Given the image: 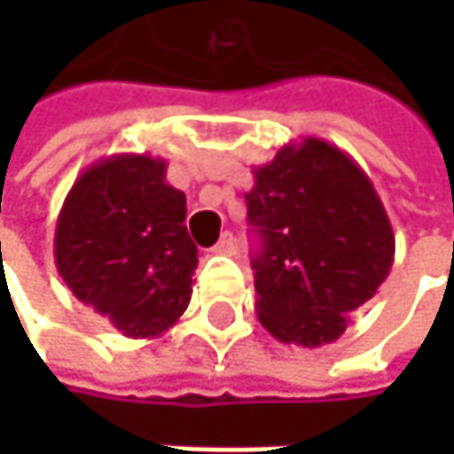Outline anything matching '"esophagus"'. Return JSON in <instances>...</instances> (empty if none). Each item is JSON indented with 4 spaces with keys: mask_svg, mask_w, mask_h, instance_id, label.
Wrapping results in <instances>:
<instances>
[{
    "mask_svg": "<svg viewBox=\"0 0 454 454\" xmlns=\"http://www.w3.org/2000/svg\"><path fill=\"white\" fill-rule=\"evenodd\" d=\"M233 249H236V241H233L231 233H223V236L218 239V244L213 247L215 254H233Z\"/></svg>",
    "mask_w": 454,
    "mask_h": 454,
    "instance_id": "1",
    "label": "esophagus"
}]
</instances>
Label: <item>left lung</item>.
<instances>
[{
  "label": "left lung",
  "instance_id": "8db88e82",
  "mask_svg": "<svg viewBox=\"0 0 454 454\" xmlns=\"http://www.w3.org/2000/svg\"><path fill=\"white\" fill-rule=\"evenodd\" d=\"M247 215L260 233L254 310L284 344L336 341L395 262V231L365 170L336 144L305 137L252 170Z\"/></svg>",
  "mask_w": 454,
  "mask_h": 454
}]
</instances>
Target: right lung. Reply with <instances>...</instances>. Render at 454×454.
I'll use <instances>...</instances> for the list:
<instances>
[{"mask_svg": "<svg viewBox=\"0 0 454 454\" xmlns=\"http://www.w3.org/2000/svg\"><path fill=\"white\" fill-rule=\"evenodd\" d=\"M165 170L152 154L102 157L57 215V273L129 339L162 336L192 300L197 247L184 226L186 197Z\"/></svg>", "mask_w": 454, "mask_h": 454, "instance_id": "right-lung-1", "label": "right lung"}]
</instances>
